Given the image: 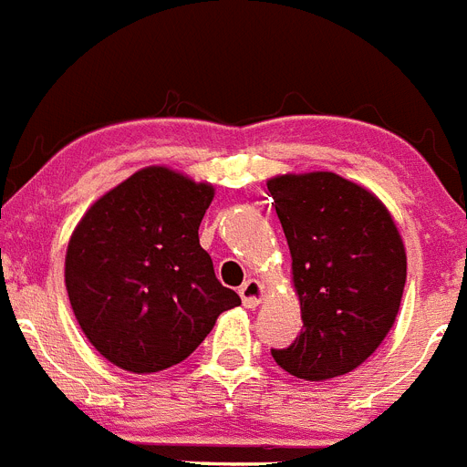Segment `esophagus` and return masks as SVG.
<instances>
[{"instance_id": "esophagus-1", "label": "esophagus", "mask_w": 467, "mask_h": 467, "mask_svg": "<svg viewBox=\"0 0 467 467\" xmlns=\"http://www.w3.org/2000/svg\"><path fill=\"white\" fill-rule=\"evenodd\" d=\"M238 293H241L243 305L248 306V309H254V306L262 302V297H265V285H262L257 278H248V281L243 283Z\"/></svg>"}]
</instances>
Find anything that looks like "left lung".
<instances>
[{
	"label": "left lung",
	"instance_id": "1",
	"mask_svg": "<svg viewBox=\"0 0 467 467\" xmlns=\"http://www.w3.org/2000/svg\"><path fill=\"white\" fill-rule=\"evenodd\" d=\"M293 257L302 333L272 349L283 370L328 380L361 366L394 326L406 250L388 207L336 172L278 174L266 182Z\"/></svg>",
	"mask_w": 467,
	"mask_h": 467
}]
</instances>
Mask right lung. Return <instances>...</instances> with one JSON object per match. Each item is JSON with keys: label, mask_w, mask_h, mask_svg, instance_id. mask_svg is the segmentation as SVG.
Returning a JSON list of instances; mask_svg holds the SVG:
<instances>
[{"label": "right lung", "mask_w": 467, "mask_h": 467, "mask_svg": "<svg viewBox=\"0 0 467 467\" xmlns=\"http://www.w3.org/2000/svg\"><path fill=\"white\" fill-rule=\"evenodd\" d=\"M205 182L143 167L101 195L75 226L66 290L87 340L110 364L158 373L184 361L241 297L214 276L198 226Z\"/></svg>", "instance_id": "obj_1"}]
</instances>
